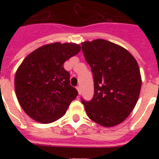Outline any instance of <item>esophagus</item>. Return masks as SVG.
I'll use <instances>...</instances> for the list:
<instances>
[{"label":"esophagus","instance_id":"esophagus-1","mask_svg":"<svg viewBox=\"0 0 159 159\" xmlns=\"http://www.w3.org/2000/svg\"><path fill=\"white\" fill-rule=\"evenodd\" d=\"M76 89H77V91H78V93H79V95H80V93H81V91H80V86H77V87H76Z\"/></svg>","mask_w":159,"mask_h":159}]
</instances>
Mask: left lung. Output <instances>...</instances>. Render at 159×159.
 <instances>
[{
  "label": "left lung",
  "instance_id": "obj_1",
  "mask_svg": "<svg viewBox=\"0 0 159 159\" xmlns=\"http://www.w3.org/2000/svg\"><path fill=\"white\" fill-rule=\"evenodd\" d=\"M94 78L93 99L82 100L88 117L105 127L123 123L135 107L142 79L139 67L127 49L102 39L81 43Z\"/></svg>",
  "mask_w": 159,
  "mask_h": 159
}]
</instances>
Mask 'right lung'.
Instances as JSON below:
<instances>
[{"instance_id": "add662e5", "label": "right lung", "mask_w": 159, "mask_h": 159, "mask_svg": "<svg viewBox=\"0 0 159 159\" xmlns=\"http://www.w3.org/2000/svg\"><path fill=\"white\" fill-rule=\"evenodd\" d=\"M77 43L60 42L41 46L25 57L14 84L24 111L35 121L50 123L62 117L78 92L70 84L66 60L78 54Z\"/></svg>"}]
</instances>
